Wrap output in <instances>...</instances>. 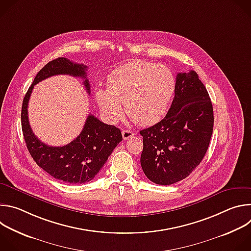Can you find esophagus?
Returning a JSON list of instances; mask_svg holds the SVG:
<instances>
[{
	"label": "esophagus",
	"mask_w": 251,
	"mask_h": 251,
	"mask_svg": "<svg viewBox=\"0 0 251 251\" xmlns=\"http://www.w3.org/2000/svg\"><path fill=\"white\" fill-rule=\"evenodd\" d=\"M134 136V133L130 130H123L122 131V137L124 140H128Z\"/></svg>",
	"instance_id": "obj_1"
}]
</instances>
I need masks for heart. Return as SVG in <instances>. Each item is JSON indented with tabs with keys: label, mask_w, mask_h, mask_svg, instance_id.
Here are the masks:
<instances>
[{
	"label": "heart",
	"mask_w": 251,
	"mask_h": 251,
	"mask_svg": "<svg viewBox=\"0 0 251 251\" xmlns=\"http://www.w3.org/2000/svg\"><path fill=\"white\" fill-rule=\"evenodd\" d=\"M107 87L97 88L95 98L105 119L116 123L127 115L141 125L157 123L166 114L175 93L176 80L164 64L134 60L125 63L107 77Z\"/></svg>",
	"instance_id": "heart-1"
}]
</instances>
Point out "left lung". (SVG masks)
<instances>
[{"label": "left lung", "mask_w": 251, "mask_h": 251, "mask_svg": "<svg viewBox=\"0 0 251 251\" xmlns=\"http://www.w3.org/2000/svg\"><path fill=\"white\" fill-rule=\"evenodd\" d=\"M213 129V109L207 90L194 70L176 77L175 97L157 124L140 131L141 166L158 185H172L187 177L204 157Z\"/></svg>", "instance_id": "1"}]
</instances>
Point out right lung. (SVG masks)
Masks as SVG:
<instances>
[{"mask_svg":"<svg viewBox=\"0 0 251 251\" xmlns=\"http://www.w3.org/2000/svg\"><path fill=\"white\" fill-rule=\"evenodd\" d=\"M86 65L75 63L64 57L50 61L34 77L22 106V129L30 156L38 166L51 176L69 184H83L93 180L122 141L120 129L105 124L90 114L76 139L65 146H49L33 134L28 122L27 105L33 86L57 75L83 78V84L89 94L90 85L86 78Z\"/></svg>","mask_w":251,"mask_h":251,"instance_id":"1","label":"right lung"}]
</instances>
